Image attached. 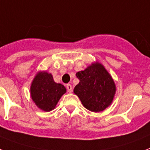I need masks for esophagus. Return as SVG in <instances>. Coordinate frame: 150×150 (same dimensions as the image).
<instances>
[{
    "label": "esophagus",
    "instance_id": "1",
    "mask_svg": "<svg viewBox=\"0 0 150 150\" xmlns=\"http://www.w3.org/2000/svg\"><path fill=\"white\" fill-rule=\"evenodd\" d=\"M66 88H67V90H68V92H69V93H71V91H72V87H71V86L70 85V84H67Z\"/></svg>",
    "mask_w": 150,
    "mask_h": 150
}]
</instances>
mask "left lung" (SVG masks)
I'll use <instances>...</instances> for the list:
<instances>
[{
  "label": "left lung",
  "mask_w": 150,
  "mask_h": 150,
  "mask_svg": "<svg viewBox=\"0 0 150 150\" xmlns=\"http://www.w3.org/2000/svg\"><path fill=\"white\" fill-rule=\"evenodd\" d=\"M79 83L74 88L85 108L98 112L112 103L115 94V85L112 78L98 62L92 64L84 71L76 73Z\"/></svg>",
  "instance_id": "left-lung-1"
}]
</instances>
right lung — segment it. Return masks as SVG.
Instances as JSON below:
<instances>
[{"instance_id": "add662e5", "label": "right lung", "mask_w": 150, "mask_h": 150, "mask_svg": "<svg viewBox=\"0 0 150 150\" xmlns=\"http://www.w3.org/2000/svg\"><path fill=\"white\" fill-rule=\"evenodd\" d=\"M66 92L63 85L54 82L52 74L39 71L31 86L32 100L40 109L50 112L55 108L61 97Z\"/></svg>"}]
</instances>
